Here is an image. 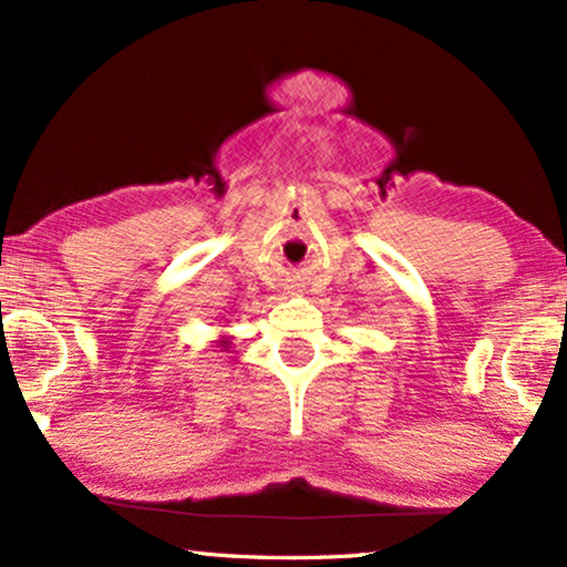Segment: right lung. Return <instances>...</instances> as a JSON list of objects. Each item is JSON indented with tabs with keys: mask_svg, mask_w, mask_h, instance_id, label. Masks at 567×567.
I'll list each match as a JSON object with an SVG mask.
<instances>
[{
	"mask_svg": "<svg viewBox=\"0 0 567 567\" xmlns=\"http://www.w3.org/2000/svg\"><path fill=\"white\" fill-rule=\"evenodd\" d=\"M215 347H220L223 352H228V349H230V337H220L218 341H215Z\"/></svg>",
	"mask_w": 567,
	"mask_h": 567,
	"instance_id": "right-lung-1",
	"label": "right lung"
}]
</instances>
